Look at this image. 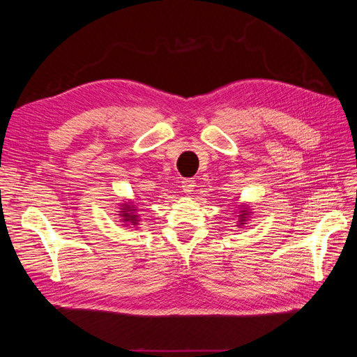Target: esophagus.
Instances as JSON below:
<instances>
[{"label": "esophagus", "mask_w": 357, "mask_h": 357, "mask_svg": "<svg viewBox=\"0 0 357 357\" xmlns=\"http://www.w3.org/2000/svg\"><path fill=\"white\" fill-rule=\"evenodd\" d=\"M181 188H183V190L185 192H192L193 190V188H195V180H192V178H183L181 180Z\"/></svg>", "instance_id": "34e87169"}]
</instances>
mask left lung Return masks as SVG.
I'll return each instance as SVG.
<instances>
[{
	"label": "left lung",
	"mask_w": 357,
	"mask_h": 357,
	"mask_svg": "<svg viewBox=\"0 0 357 357\" xmlns=\"http://www.w3.org/2000/svg\"><path fill=\"white\" fill-rule=\"evenodd\" d=\"M243 219H244V214H241V220H243Z\"/></svg>",
	"instance_id": "left-lung-1"
}]
</instances>
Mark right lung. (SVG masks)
<instances>
[{
    "label": "right lung",
    "mask_w": 357,
    "mask_h": 357,
    "mask_svg": "<svg viewBox=\"0 0 357 357\" xmlns=\"http://www.w3.org/2000/svg\"><path fill=\"white\" fill-rule=\"evenodd\" d=\"M129 211H131V210H129ZM123 218H125L123 220H125V222H128V220H135V219H137V215H131L129 213H123ZM132 223L135 225V222H132Z\"/></svg>",
    "instance_id": "add662e5"
}]
</instances>
